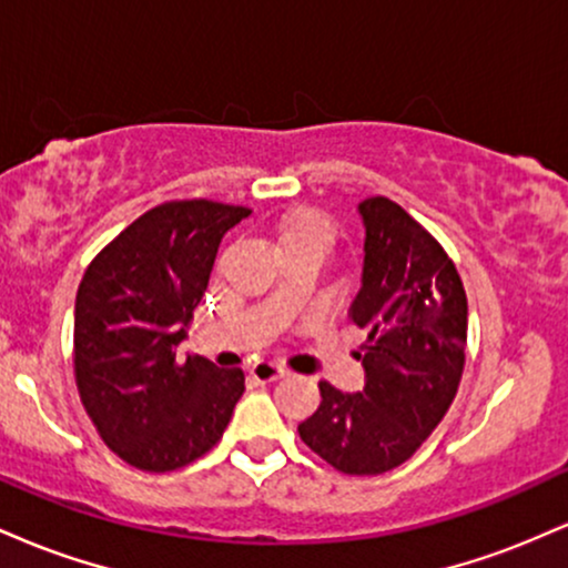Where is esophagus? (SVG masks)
Wrapping results in <instances>:
<instances>
[{"label":"esophagus","instance_id":"esophagus-1","mask_svg":"<svg viewBox=\"0 0 568 568\" xmlns=\"http://www.w3.org/2000/svg\"><path fill=\"white\" fill-rule=\"evenodd\" d=\"M288 374L280 363H272V361H258L256 366L251 368V379L256 384H270V382H277L283 379V376Z\"/></svg>","mask_w":568,"mask_h":568}]
</instances>
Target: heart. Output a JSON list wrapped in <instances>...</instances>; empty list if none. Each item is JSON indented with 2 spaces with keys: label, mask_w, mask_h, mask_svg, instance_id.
Segmentation results:
<instances>
[{
  "label": "heart",
  "mask_w": 568,
  "mask_h": 568,
  "mask_svg": "<svg viewBox=\"0 0 568 568\" xmlns=\"http://www.w3.org/2000/svg\"><path fill=\"white\" fill-rule=\"evenodd\" d=\"M302 234H321V237L331 240L334 230H331L328 221L321 219V216H304V219H298L296 224L288 226V232H285V240L302 237Z\"/></svg>",
  "instance_id": "1"
}]
</instances>
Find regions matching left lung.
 Instances as JSON below:
<instances>
[{"label":"left lung","mask_w":568,"mask_h":568,"mask_svg":"<svg viewBox=\"0 0 568 568\" xmlns=\"http://www.w3.org/2000/svg\"><path fill=\"white\" fill-rule=\"evenodd\" d=\"M366 226L363 285L349 317L368 334L361 393L321 382V408L298 435L331 467L382 475L410 459L452 406L465 371L467 296L438 240L387 197L357 205Z\"/></svg>","instance_id":"8db88e82"}]
</instances>
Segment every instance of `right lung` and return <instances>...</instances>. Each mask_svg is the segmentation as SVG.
<instances>
[{"label": "right lung", "mask_w": 568, "mask_h": 568, "mask_svg": "<svg viewBox=\"0 0 568 568\" xmlns=\"http://www.w3.org/2000/svg\"><path fill=\"white\" fill-rule=\"evenodd\" d=\"M251 211L213 200L162 202L84 270L74 304V376L112 452L171 473L221 440L245 393L240 368L175 357L211 280L221 237Z\"/></svg>", "instance_id": "right-lung-1"}]
</instances>
